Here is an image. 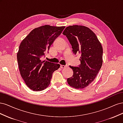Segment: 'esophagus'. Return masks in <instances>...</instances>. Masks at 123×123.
Returning <instances> with one entry per match:
<instances>
[{
	"label": "esophagus",
	"mask_w": 123,
	"mask_h": 123,
	"mask_svg": "<svg viewBox=\"0 0 123 123\" xmlns=\"http://www.w3.org/2000/svg\"><path fill=\"white\" fill-rule=\"evenodd\" d=\"M66 67H67V65H61V68H66Z\"/></svg>",
	"instance_id": "1"
}]
</instances>
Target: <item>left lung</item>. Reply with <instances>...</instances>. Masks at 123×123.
I'll return each instance as SVG.
<instances>
[{
	"instance_id": "1",
	"label": "left lung",
	"mask_w": 123,
	"mask_h": 123,
	"mask_svg": "<svg viewBox=\"0 0 123 123\" xmlns=\"http://www.w3.org/2000/svg\"><path fill=\"white\" fill-rule=\"evenodd\" d=\"M62 34L71 44L73 53L80 54V65L69 66L73 74L67 79V82L74 88L84 89L94 80L102 66V44L95 33L85 26H69Z\"/></svg>"
}]
</instances>
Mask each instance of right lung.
<instances>
[{
	"mask_svg": "<svg viewBox=\"0 0 123 123\" xmlns=\"http://www.w3.org/2000/svg\"><path fill=\"white\" fill-rule=\"evenodd\" d=\"M65 27L45 25L36 28L20 43L17 58L20 75L31 90L42 91L50 83L52 74L60 65L42 61Z\"/></svg>",
	"mask_w": 123,
	"mask_h": 123,
	"instance_id": "add662e5",
	"label": "right lung"
}]
</instances>
